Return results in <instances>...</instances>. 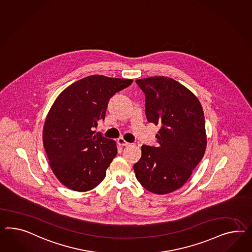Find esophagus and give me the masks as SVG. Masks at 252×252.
Wrapping results in <instances>:
<instances>
[{
	"mask_svg": "<svg viewBox=\"0 0 252 252\" xmlns=\"http://www.w3.org/2000/svg\"><path fill=\"white\" fill-rule=\"evenodd\" d=\"M117 144H118L119 146H122V147H124V146H128V145H129V143L126 142L123 137H119V138L117 139Z\"/></svg>",
	"mask_w": 252,
	"mask_h": 252,
	"instance_id": "esophagus-1",
	"label": "esophagus"
}]
</instances>
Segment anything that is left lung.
Segmentation results:
<instances>
[{"instance_id":"left-lung-1","label":"left lung","mask_w":252,"mask_h":252,"mask_svg":"<svg viewBox=\"0 0 252 252\" xmlns=\"http://www.w3.org/2000/svg\"><path fill=\"white\" fill-rule=\"evenodd\" d=\"M146 96V116L159 126L157 147L143 145L134 165L146 190L166 194L180 189L203 158L206 148L204 111L197 97L164 76L136 80Z\"/></svg>"}]
</instances>
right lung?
<instances>
[{
    "instance_id": "add662e5",
    "label": "right lung",
    "mask_w": 252,
    "mask_h": 252,
    "mask_svg": "<svg viewBox=\"0 0 252 252\" xmlns=\"http://www.w3.org/2000/svg\"><path fill=\"white\" fill-rule=\"evenodd\" d=\"M133 80L92 75L55 100L43 128V144L55 176L70 190L87 191L105 177L117 154L115 140L94 127L104 120L109 100Z\"/></svg>"
}]
</instances>
